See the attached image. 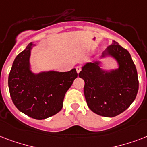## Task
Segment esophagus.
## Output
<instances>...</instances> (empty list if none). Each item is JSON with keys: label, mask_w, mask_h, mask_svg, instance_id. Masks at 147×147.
Wrapping results in <instances>:
<instances>
[{"label": "esophagus", "mask_w": 147, "mask_h": 147, "mask_svg": "<svg viewBox=\"0 0 147 147\" xmlns=\"http://www.w3.org/2000/svg\"><path fill=\"white\" fill-rule=\"evenodd\" d=\"M81 70H82V68H81V66H77L76 67V71H77V73H79L81 71Z\"/></svg>", "instance_id": "34e87169"}]
</instances>
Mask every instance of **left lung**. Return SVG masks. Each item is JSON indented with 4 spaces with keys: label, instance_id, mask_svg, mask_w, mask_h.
Masks as SVG:
<instances>
[{
    "label": "left lung",
    "instance_id": "left-lung-1",
    "mask_svg": "<svg viewBox=\"0 0 147 147\" xmlns=\"http://www.w3.org/2000/svg\"><path fill=\"white\" fill-rule=\"evenodd\" d=\"M117 61L119 68L105 71L99 62L82 67L79 77L85 81L84 94L87 105L95 114L113 117L127 110L135 100L139 88L137 71L127 50L115 41L102 53Z\"/></svg>",
    "mask_w": 147,
    "mask_h": 147
}]
</instances>
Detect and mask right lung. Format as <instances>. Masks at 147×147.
Returning a JSON list of instances; mask_svg holds the SVG:
<instances>
[{
	"label": "right lung",
	"mask_w": 147,
	"mask_h": 147,
	"mask_svg": "<svg viewBox=\"0 0 147 147\" xmlns=\"http://www.w3.org/2000/svg\"><path fill=\"white\" fill-rule=\"evenodd\" d=\"M32 43L15 58L8 77L13 103L22 113L36 120L57 114L62 108L65 94L78 77L76 69L66 72L33 74L30 69Z\"/></svg>",
	"instance_id": "add662e5"
}]
</instances>
